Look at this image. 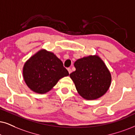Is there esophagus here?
<instances>
[{"label": "esophagus", "instance_id": "obj_1", "mask_svg": "<svg viewBox=\"0 0 135 135\" xmlns=\"http://www.w3.org/2000/svg\"><path fill=\"white\" fill-rule=\"evenodd\" d=\"M67 70H68V71H69V73H70H70H71V70L70 68H68Z\"/></svg>", "mask_w": 135, "mask_h": 135}]
</instances>
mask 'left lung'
<instances>
[{"instance_id": "left-lung-1", "label": "left lung", "mask_w": 135, "mask_h": 135, "mask_svg": "<svg viewBox=\"0 0 135 135\" xmlns=\"http://www.w3.org/2000/svg\"><path fill=\"white\" fill-rule=\"evenodd\" d=\"M74 66L76 70L70 73V76L80 96L86 100H95L107 91L112 76L98 56L81 58L75 62Z\"/></svg>"}]
</instances>
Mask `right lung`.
Returning <instances> with one entry per match:
<instances>
[{"label":"right lung","instance_id":"add662e5","mask_svg":"<svg viewBox=\"0 0 135 135\" xmlns=\"http://www.w3.org/2000/svg\"><path fill=\"white\" fill-rule=\"evenodd\" d=\"M69 75L62 61L54 53L40 50L25 63L23 76L30 89L43 94L52 89L58 81Z\"/></svg>","mask_w":135,"mask_h":135}]
</instances>
